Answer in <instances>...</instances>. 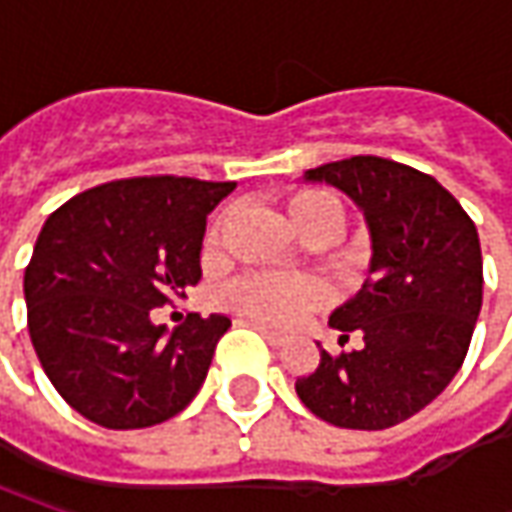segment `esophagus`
<instances>
[{
	"label": "esophagus",
	"mask_w": 512,
	"mask_h": 512,
	"mask_svg": "<svg viewBox=\"0 0 512 512\" xmlns=\"http://www.w3.org/2000/svg\"><path fill=\"white\" fill-rule=\"evenodd\" d=\"M253 327H256V330H259L270 344H285V336H282V333H276V330H270V327L265 325H253Z\"/></svg>",
	"instance_id": "esophagus-1"
}]
</instances>
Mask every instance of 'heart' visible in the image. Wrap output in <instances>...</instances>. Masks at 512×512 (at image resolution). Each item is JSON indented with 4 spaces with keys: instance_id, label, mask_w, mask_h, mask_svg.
<instances>
[{
    "instance_id": "1",
    "label": "heart",
    "mask_w": 512,
    "mask_h": 512,
    "mask_svg": "<svg viewBox=\"0 0 512 512\" xmlns=\"http://www.w3.org/2000/svg\"><path fill=\"white\" fill-rule=\"evenodd\" d=\"M287 216L310 242H330L347 225V207L325 187H299L287 196ZM230 225V210H222L205 233V247L216 250ZM222 305L239 316L273 327L299 322L310 310L327 305V287L313 276L245 273L222 290Z\"/></svg>"
}]
</instances>
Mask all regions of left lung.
I'll use <instances>...</instances> for the list:
<instances>
[{
    "label": "left lung",
    "mask_w": 512,
    "mask_h": 512,
    "mask_svg": "<svg viewBox=\"0 0 512 512\" xmlns=\"http://www.w3.org/2000/svg\"><path fill=\"white\" fill-rule=\"evenodd\" d=\"M364 210L373 236V276L330 325L342 353L322 350L296 379V393L322 422L384 430L416 416L462 367L482 310V245L459 199L430 173L350 156L307 170Z\"/></svg>",
    "instance_id": "obj_1"
}]
</instances>
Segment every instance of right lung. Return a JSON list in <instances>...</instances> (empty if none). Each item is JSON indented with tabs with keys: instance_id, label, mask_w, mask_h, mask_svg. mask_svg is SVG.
Wrapping results in <instances>:
<instances>
[{
	"instance_id": "right-lung-1",
	"label": "right lung",
	"mask_w": 512,
	"mask_h": 512,
	"mask_svg": "<svg viewBox=\"0 0 512 512\" xmlns=\"http://www.w3.org/2000/svg\"><path fill=\"white\" fill-rule=\"evenodd\" d=\"M236 182L130 176L76 193L25 267L33 350L65 402L108 430L168 422L205 382L227 316L187 313L165 336L150 310L202 279L205 219Z\"/></svg>"
}]
</instances>
